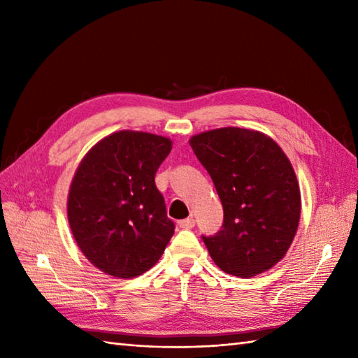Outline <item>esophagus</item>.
<instances>
[{
    "label": "esophagus",
    "instance_id": "esophagus-1",
    "mask_svg": "<svg viewBox=\"0 0 358 358\" xmlns=\"http://www.w3.org/2000/svg\"><path fill=\"white\" fill-rule=\"evenodd\" d=\"M178 226L181 227V229H192V227L195 226V220L192 217L185 218V220H180Z\"/></svg>",
    "mask_w": 358,
    "mask_h": 358
}]
</instances>
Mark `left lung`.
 I'll list each match as a JSON object with an SVG mask.
<instances>
[{
	"mask_svg": "<svg viewBox=\"0 0 358 358\" xmlns=\"http://www.w3.org/2000/svg\"><path fill=\"white\" fill-rule=\"evenodd\" d=\"M189 144L223 204L222 229L203 235L212 260L243 278L271 269L300 222V187L285 152L268 135L241 127L194 135Z\"/></svg>",
	"mask_w": 358,
	"mask_h": 358,
	"instance_id": "left-lung-1",
	"label": "left lung"
}]
</instances>
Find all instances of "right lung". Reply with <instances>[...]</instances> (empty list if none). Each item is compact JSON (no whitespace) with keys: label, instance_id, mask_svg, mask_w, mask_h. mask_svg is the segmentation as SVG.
I'll return each instance as SVG.
<instances>
[{"label":"right lung","instance_id":"1","mask_svg":"<svg viewBox=\"0 0 358 358\" xmlns=\"http://www.w3.org/2000/svg\"><path fill=\"white\" fill-rule=\"evenodd\" d=\"M172 141L148 132L106 136L81 159L67 218L81 252L109 275L132 278L154 266L173 235L155 173Z\"/></svg>","mask_w":358,"mask_h":358}]
</instances>
